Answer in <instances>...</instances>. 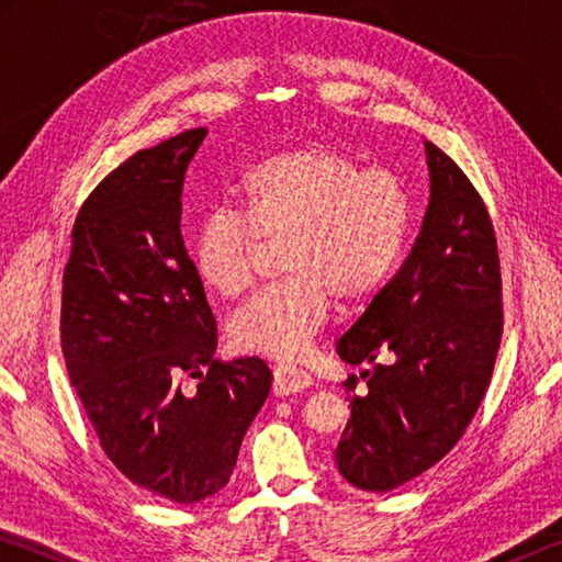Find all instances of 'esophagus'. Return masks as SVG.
<instances>
[{"label":"esophagus","instance_id":"obj_1","mask_svg":"<svg viewBox=\"0 0 562 562\" xmlns=\"http://www.w3.org/2000/svg\"><path fill=\"white\" fill-rule=\"evenodd\" d=\"M312 386V376L307 372H302L297 367H288L280 364L274 369V382H272V392L274 396H290L304 392V389Z\"/></svg>","mask_w":562,"mask_h":562}]
</instances>
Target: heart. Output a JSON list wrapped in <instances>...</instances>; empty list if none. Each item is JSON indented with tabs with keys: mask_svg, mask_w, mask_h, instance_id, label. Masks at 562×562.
<instances>
[{
	"mask_svg": "<svg viewBox=\"0 0 562 562\" xmlns=\"http://www.w3.org/2000/svg\"><path fill=\"white\" fill-rule=\"evenodd\" d=\"M235 211L198 225L193 262L221 297H237L252 280L260 240L282 237V282L247 300L231 317L235 349L297 359L329 317L331 294L359 302L392 278L408 233V193L384 168L331 144L274 150L243 173Z\"/></svg>",
	"mask_w": 562,
	"mask_h": 562,
	"instance_id": "obj_1",
	"label": "heart"
}]
</instances>
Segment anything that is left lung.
Wrapping results in <instances>:
<instances>
[{
    "mask_svg": "<svg viewBox=\"0 0 562 562\" xmlns=\"http://www.w3.org/2000/svg\"><path fill=\"white\" fill-rule=\"evenodd\" d=\"M429 207L394 280L337 341L347 364H372L351 396L335 461L361 491L386 493L429 471L461 439L486 394L503 335L501 265L471 180L424 140Z\"/></svg>",
    "mask_w": 562,
    "mask_h": 562,
    "instance_id": "8db88e82",
    "label": "left lung"
}]
</instances>
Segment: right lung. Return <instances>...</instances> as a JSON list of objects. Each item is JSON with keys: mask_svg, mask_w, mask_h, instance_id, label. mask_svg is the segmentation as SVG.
Returning a JSON list of instances; mask_svg holds the SVG:
<instances>
[{"mask_svg": "<svg viewBox=\"0 0 562 562\" xmlns=\"http://www.w3.org/2000/svg\"><path fill=\"white\" fill-rule=\"evenodd\" d=\"M207 128L138 150L76 215L64 270L61 349L101 449L148 496L198 503L231 481L270 394L260 357L223 364L180 215L188 164ZM199 379L193 395L177 376Z\"/></svg>", "mask_w": 562, "mask_h": 562, "instance_id": "obj_1", "label": "right lung"}]
</instances>
